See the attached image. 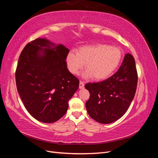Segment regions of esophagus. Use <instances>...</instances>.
Listing matches in <instances>:
<instances>
[{"label":"esophagus","mask_w":158,"mask_h":158,"mask_svg":"<svg viewBox=\"0 0 158 158\" xmlns=\"http://www.w3.org/2000/svg\"><path fill=\"white\" fill-rule=\"evenodd\" d=\"M84 88V83L82 82V81H80L79 84V88L83 89Z\"/></svg>","instance_id":"34e87169"}]
</instances>
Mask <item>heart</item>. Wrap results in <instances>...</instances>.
I'll list each match as a JSON object with an SVG mask.
<instances>
[{
    "mask_svg": "<svg viewBox=\"0 0 158 158\" xmlns=\"http://www.w3.org/2000/svg\"><path fill=\"white\" fill-rule=\"evenodd\" d=\"M122 57L123 52L118 47L96 44L80 47L77 52H69L66 63L70 73L74 75L78 74L85 64L84 78L93 77L95 80H102L118 69Z\"/></svg>",
    "mask_w": 158,
    "mask_h": 158,
    "instance_id": "heart-1",
    "label": "heart"
}]
</instances>
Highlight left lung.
I'll return each instance as SVG.
<instances>
[{
	"label": "left lung",
	"mask_w": 158,
	"mask_h": 158,
	"mask_svg": "<svg viewBox=\"0 0 158 158\" xmlns=\"http://www.w3.org/2000/svg\"><path fill=\"white\" fill-rule=\"evenodd\" d=\"M137 82L135 59L127 53L115 74L102 82L85 85L90 94L85 103L89 115L102 124L118 120L130 106L135 97Z\"/></svg>",
	"instance_id": "8db88e82"
}]
</instances>
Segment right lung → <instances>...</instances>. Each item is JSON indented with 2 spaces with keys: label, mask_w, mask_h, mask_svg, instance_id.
<instances>
[{
  "label": "right lung",
  "mask_w": 158,
  "mask_h": 158,
  "mask_svg": "<svg viewBox=\"0 0 158 158\" xmlns=\"http://www.w3.org/2000/svg\"><path fill=\"white\" fill-rule=\"evenodd\" d=\"M69 49L46 38L28 44L19 57L16 82L19 95L31 115L45 123L63 117L79 80L67 69Z\"/></svg>",
  "instance_id": "obj_1"
}]
</instances>
